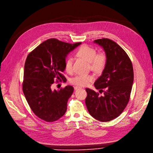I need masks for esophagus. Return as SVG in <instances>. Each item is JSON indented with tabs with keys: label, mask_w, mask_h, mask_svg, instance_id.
I'll use <instances>...</instances> for the list:
<instances>
[{
	"label": "esophagus",
	"mask_w": 153,
	"mask_h": 153,
	"mask_svg": "<svg viewBox=\"0 0 153 153\" xmlns=\"http://www.w3.org/2000/svg\"><path fill=\"white\" fill-rule=\"evenodd\" d=\"M81 89V88L79 87V86H75V87H74L75 90H78V89Z\"/></svg>",
	"instance_id": "esophagus-1"
}]
</instances>
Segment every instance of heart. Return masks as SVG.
<instances>
[{
  "instance_id": "heart-1",
  "label": "heart",
  "mask_w": 153,
  "mask_h": 153,
  "mask_svg": "<svg viewBox=\"0 0 153 153\" xmlns=\"http://www.w3.org/2000/svg\"><path fill=\"white\" fill-rule=\"evenodd\" d=\"M76 55L84 60L89 62L91 70L96 72L102 71L108 62L107 56L104 52H97L96 50L87 45H83L79 48ZM73 59L72 57H68L65 61V70L67 72L72 71ZM94 76L89 75H76L71 79V82L78 86H85L94 80Z\"/></svg>"
}]
</instances>
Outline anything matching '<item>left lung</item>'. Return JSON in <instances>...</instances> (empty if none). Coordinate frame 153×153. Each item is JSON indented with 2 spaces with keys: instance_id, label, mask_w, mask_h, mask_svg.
<instances>
[{
  "instance_id": "8db88e82",
  "label": "left lung",
  "mask_w": 153,
  "mask_h": 153,
  "mask_svg": "<svg viewBox=\"0 0 153 153\" xmlns=\"http://www.w3.org/2000/svg\"><path fill=\"white\" fill-rule=\"evenodd\" d=\"M94 42L103 48L108 62L102 75L94 82L99 92L85 89V102L93 117L107 122L120 115L129 102L134 80L133 68L127 53L114 41L102 38Z\"/></svg>"
}]
</instances>
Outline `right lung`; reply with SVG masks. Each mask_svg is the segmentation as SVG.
<instances>
[{
    "instance_id": "add662e5",
    "label": "right lung",
    "mask_w": 153,
    "mask_h": 153,
    "mask_svg": "<svg viewBox=\"0 0 153 153\" xmlns=\"http://www.w3.org/2000/svg\"><path fill=\"white\" fill-rule=\"evenodd\" d=\"M81 42L69 44L49 39L28 54L25 62L22 90L30 109L40 119L52 123L60 119L67 110V103L74 88L67 85L52 91L51 85L65 81V57Z\"/></svg>"
}]
</instances>
